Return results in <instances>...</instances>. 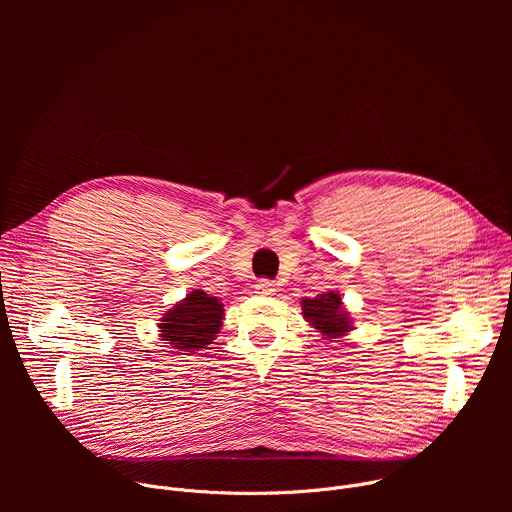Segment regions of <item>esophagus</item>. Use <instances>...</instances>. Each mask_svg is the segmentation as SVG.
<instances>
[{
  "instance_id": "obj_1",
  "label": "esophagus",
  "mask_w": 512,
  "mask_h": 512,
  "mask_svg": "<svg viewBox=\"0 0 512 512\" xmlns=\"http://www.w3.org/2000/svg\"><path fill=\"white\" fill-rule=\"evenodd\" d=\"M255 289H257V294H261V296H271V294H275V283L271 279H259Z\"/></svg>"
}]
</instances>
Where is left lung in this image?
Here are the masks:
<instances>
[{
	"label": "left lung",
	"instance_id": "8db88e82",
	"mask_svg": "<svg viewBox=\"0 0 512 512\" xmlns=\"http://www.w3.org/2000/svg\"><path fill=\"white\" fill-rule=\"evenodd\" d=\"M304 318L328 340L340 338L350 330V318L342 310V300L336 291H324L316 298L302 300Z\"/></svg>",
	"mask_w": 512,
	"mask_h": 512
}]
</instances>
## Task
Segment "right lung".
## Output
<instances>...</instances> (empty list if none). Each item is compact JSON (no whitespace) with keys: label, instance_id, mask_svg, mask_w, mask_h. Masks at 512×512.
<instances>
[{"label":"right lung","instance_id":"add662e5","mask_svg":"<svg viewBox=\"0 0 512 512\" xmlns=\"http://www.w3.org/2000/svg\"><path fill=\"white\" fill-rule=\"evenodd\" d=\"M223 312V304L216 298L204 294L202 289H194L164 314L160 324L162 338L172 348L184 352L206 348L223 326Z\"/></svg>","mask_w":512,"mask_h":512}]
</instances>
